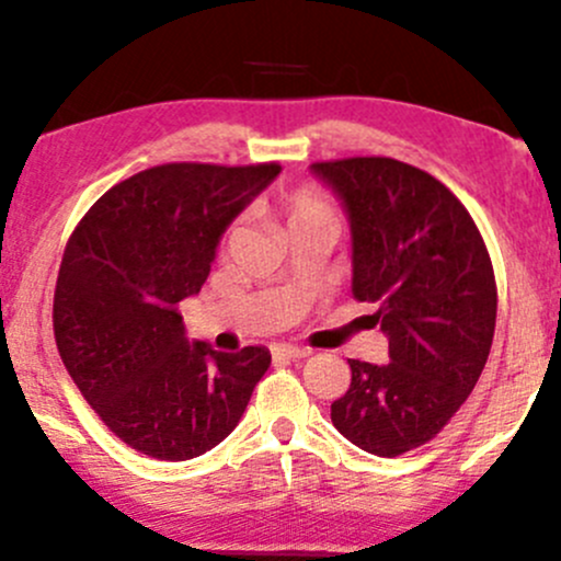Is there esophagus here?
I'll return each mask as SVG.
<instances>
[{
	"mask_svg": "<svg viewBox=\"0 0 561 561\" xmlns=\"http://www.w3.org/2000/svg\"><path fill=\"white\" fill-rule=\"evenodd\" d=\"M271 354H274L276 359H306L311 351L304 346H274L271 348Z\"/></svg>",
	"mask_w": 561,
	"mask_h": 561,
	"instance_id": "1",
	"label": "esophagus"
}]
</instances>
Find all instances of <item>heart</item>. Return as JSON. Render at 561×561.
<instances>
[{
  "label": "heart",
  "instance_id": "obj_1",
  "mask_svg": "<svg viewBox=\"0 0 561 561\" xmlns=\"http://www.w3.org/2000/svg\"><path fill=\"white\" fill-rule=\"evenodd\" d=\"M268 213L285 226L287 231L295 226L313 224V220H335V205L322 188L317 186H295L276 191L271 199Z\"/></svg>",
  "mask_w": 561,
  "mask_h": 561
}]
</instances>
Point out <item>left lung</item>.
<instances>
[{
  "label": "left lung",
  "instance_id": "8db88e82",
  "mask_svg": "<svg viewBox=\"0 0 561 561\" xmlns=\"http://www.w3.org/2000/svg\"><path fill=\"white\" fill-rule=\"evenodd\" d=\"M311 170L346 207L351 293L378 306L391 359H348L330 417L356 447L397 458L434 439L484 370L497 313L490 252L458 196L412 164L351 157Z\"/></svg>",
  "mask_w": 561,
  "mask_h": 561
}]
</instances>
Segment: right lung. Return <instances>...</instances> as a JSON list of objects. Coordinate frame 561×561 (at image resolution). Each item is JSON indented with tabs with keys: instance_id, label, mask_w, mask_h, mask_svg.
<instances>
[{
	"instance_id": "1",
	"label": "right lung",
	"mask_w": 561,
	"mask_h": 561,
	"mask_svg": "<svg viewBox=\"0 0 561 561\" xmlns=\"http://www.w3.org/2000/svg\"><path fill=\"white\" fill-rule=\"evenodd\" d=\"M279 170L159 164L108 188L73 229L55 343L90 408L133 450L159 460L213 450L268 370L263 346L224 354L188 341L178 304L202 290L224 231Z\"/></svg>"
}]
</instances>
